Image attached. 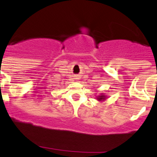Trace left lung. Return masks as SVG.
<instances>
[{
	"label": "left lung",
	"mask_w": 157,
	"mask_h": 157,
	"mask_svg": "<svg viewBox=\"0 0 157 157\" xmlns=\"http://www.w3.org/2000/svg\"><path fill=\"white\" fill-rule=\"evenodd\" d=\"M97 100L98 101H105V99L107 98V96L105 94H99L98 96H97Z\"/></svg>",
	"instance_id": "8db88e82"
}]
</instances>
